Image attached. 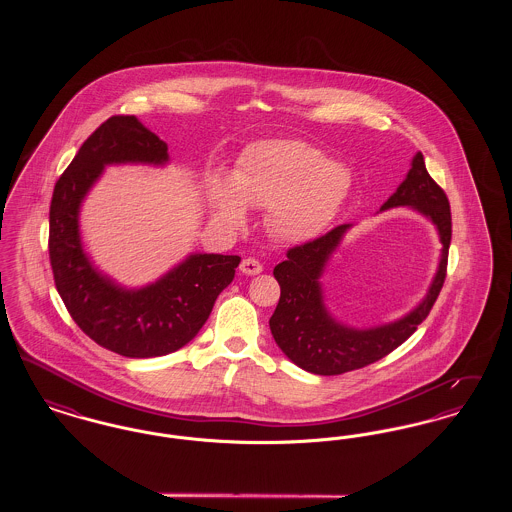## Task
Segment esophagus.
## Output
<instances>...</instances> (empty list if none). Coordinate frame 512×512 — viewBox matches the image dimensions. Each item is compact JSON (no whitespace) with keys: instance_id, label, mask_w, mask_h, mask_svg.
Listing matches in <instances>:
<instances>
[{"instance_id":"obj_1","label":"esophagus","mask_w":512,"mask_h":512,"mask_svg":"<svg viewBox=\"0 0 512 512\" xmlns=\"http://www.w3.org/2000/svg\"><path fill=\"white\" fill-rule=\"evenodd\" d=\"M240 270L244 272L245 276H255V274L263 272V265H261L257 259H251V257H247V259L242 261Z\"/></svg>"}]
</instances>
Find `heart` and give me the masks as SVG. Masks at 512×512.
<instances>
[{
	"label": "heart",
	"mask_w": 512,
	"mask_h": 512,
	"mask_svg": "<svg viewBox=\"0 0 512 512\" xmlns=\"http://www.w3.org/2000/svg\"><path fill=\"white\" fill-rule=\"evenodd\" d=\"M351 174L303 140H263L245 147L230 182L213 180L209 205L228 228H242L247 207H268V226L284 242L320 236L340 213Z\"/></svg>",
	"instance_id": "b5f03b06"
}]
</instances>
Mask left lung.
Returning <instances> with one entry per match:
<instances>
[{
  "label": "left lung",
  "instance_id": "8db88e82",
  "mask_svg": "<svg viewBox=\"0 0 512 512\" xmlns=\"http://www.w3.org/2000/svg\"><path fill=\"white\" fill-rule=\"evenodd\" d=\"M393 207L413 209L438 230L441 253L428 292L414 309L397 320L370 328H355L330 313L320 282L332 255L353 224H341L309 244L293 247L288 251V259L274 267V278L280 284V301L268 324L278 347L299 368L320 376H334L376 363L409 340L416 326L434 307L445 282L451 244V209L447 195L426 171L420 151L414 155L405 180L380 211Z\"/></svg>",
  "mask_w": 512,
  "mask_h": 512
}]
</instances>
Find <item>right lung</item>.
<instances>
[{
    "instance_id": "1",
    "label": "right lung",
    "mask_w": 512,
    "mask_h": 512,
    "mask_svg": "<svg viewBox=\"0 0 512 512\" xmlns=\"http://www.w3.org/2000/svg\"><path fill=\"white\" fill-rule=\"evenodd\" d=\"M167 163L169 147L155 132L136 117H111L78 149L49 207V261L67 311L86 336L130 359L169 355L194 340L242 261L190 253L140 288H126L94 265L82 242L80 211L105 167Z\"/></svg>"
}]
</instances>
